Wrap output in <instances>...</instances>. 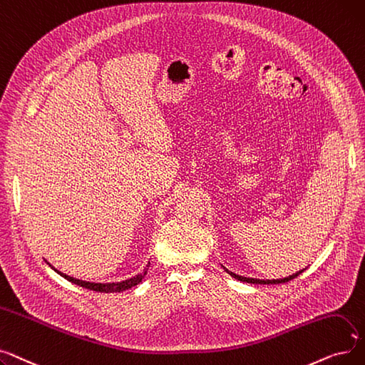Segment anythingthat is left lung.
<instances>
[{
    "instance_id": "left-lung-1",
    "label": "left lung",
    "mask_w": 365,
    "mask_h": 365,
    "mask_svg": "<svg viewBox=\"0 0 365 365\" xmlns=\"http://www.w3.org/2000/svg\"><path fill=\"white\" fill-rule=\"evenodd\" d=\"M224 270L227 272L232 277H235V279H237V281H240V282H248V284H263V285H269V284H285V282H288V281H291V279H294V277H297L300 273H303L304 272V269L303 270H299L297 273H292L291 276H288V277H282V279H267V281H264V279H254V277H245V276H239V274H236V273H233V272H230V270H227L224 267Z\"/></svg>"
}]
</instances>
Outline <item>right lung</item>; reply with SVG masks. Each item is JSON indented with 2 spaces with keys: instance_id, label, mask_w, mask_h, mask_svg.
<instances>
[{
  "instance_id": "obj_1",
  "label": "right lung",
  "mask_w": 365,
  "mask_h": 365,
  "mask_svg": "<svg viewBox=\"0 0 365 365\" xmlns=\"http://www.w3.org/2000/svg\"><path fill=\"white\" fill-rule=\"evenodd\" d=\"M48 266H50V264H48ZM148 267H150V262H148V264H147V267L144 269V272H143V273H138L136 276L129 277V279H126V281H121V282H111V284L86 282V281H81V279H76V277H73V276H68V274H65V273H62V272H58L55 267H51V269H53L55 272H58L62 277H65L66 281L73 282V284H76V285H78V287L88 288V289H92V291H98V292H120V291L129 289V288H132V287H135V285L140 284V282L144 279V276L147 274Z\"/></svg>"
}]
</instances>
